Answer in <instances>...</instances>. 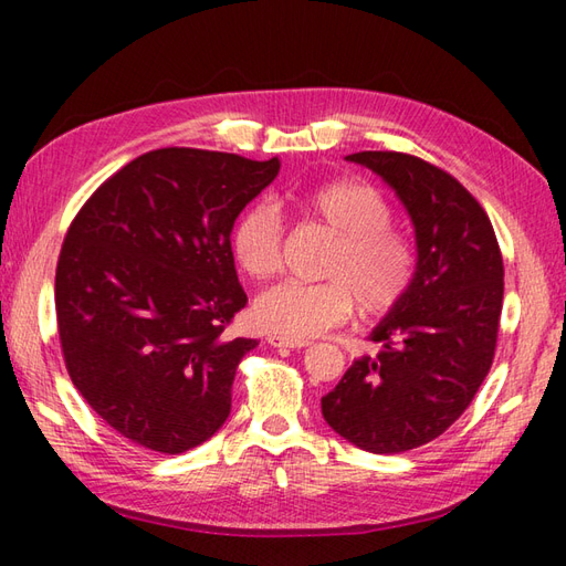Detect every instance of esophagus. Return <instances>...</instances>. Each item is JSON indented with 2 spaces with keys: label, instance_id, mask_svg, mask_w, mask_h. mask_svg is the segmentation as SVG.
Instances as JSON below:
<instances>
[{
  "label": "esophagus",
  "instance_id": "1",
  "mask_svg": "<svg viewBox=\"0 0 566 566\" xmlns=\"http://www.w3.org/2000/svg\"><path fill=\"white\" fill-rule=\"evenodd\" d=\"M268 343L272 347H292V350H298V347H308V340H296V338H286V335L280 333H270Z\"/></svg>",
  "mask_w": 566,
  "mask_h": 566
}]
</instances>
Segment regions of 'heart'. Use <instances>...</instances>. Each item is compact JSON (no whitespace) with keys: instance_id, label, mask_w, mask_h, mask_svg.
I'll list each match as a JSON object with an SVG mask.
<instances>
[{"instance_id":"1","label":"heart","mask_w":566,"mask_h":566,"mask_svg":"<svg viewBox=\"0 0 566 566\" xmlns=\"http://www.w3.org/2000/svg\"><path fill=\"white\" fill-rule=\"evenodd\" d=\"M308 219L338 238L323 262V282H282L264 290L252 316L264 331L286 338H311L350 318L357 304L367 318L387 316L411 292L418 255L411 240L394 231L391 207L379 189L353 179L286 195ZM282 219L270 201L238 213L231 250L252 280H268L282 262Z\"/></svg>"}]
</instances>
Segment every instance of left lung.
Segmentation results:
<instances>
[{
    "label": "left lung",
    "mask_w": 566,
    "mask_h": 566,
    "mask_svg": "<svg viewBox=\"0 0 566 566\" xmlns=\"http://www.w3.org/2000/svg\"><path fill=\"white\" fill-rule=\"evenodd\" d=\"M416 228L411 292L381 318L338 387L321 399L326 423L359 450L394 454L442 436L472 403L494 363L503 258L486 211L440 167L416 155L363 150Z\"/></svg>",
    "instance_id": "1"
}]
</instances>
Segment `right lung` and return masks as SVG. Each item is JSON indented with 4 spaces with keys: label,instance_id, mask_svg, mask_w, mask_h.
Returning a JSON list of instances; mask_svg holds the SVG:
<instances>
[{
    "label": "right lung",
    "instance_id": "obj_1",
    "mask_svg": "<svg viewBox=\"0 0 566 566\" xmlns=\"http://www.w3.org/2000/svg\"><path fill=\"white\" fill-rule=\"evenodd\" d=\"M280 160L160 148L130 160L72 219L55 270L67 375L106 426L179 454L231 413L235 369L258 340L228 338L248 304L231 231Z\"/></svg>",
    "mask_w": 566,
    "mask_h": 566
}]
</instances>
